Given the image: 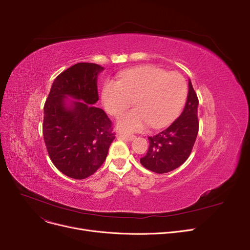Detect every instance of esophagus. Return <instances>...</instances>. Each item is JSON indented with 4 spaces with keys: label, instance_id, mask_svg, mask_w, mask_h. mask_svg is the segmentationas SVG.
Instances as JSON below:
<instances>
[{
    "label": "esophagus",
    "instance_id": "34e87169",
    "mask_svg": "<svg viewBox=\"0 0 250 250\" xmlns=\"http://www.w3.org/2000/svg\"><path fill=\"white\" fill-rule=\"evenodd\" d=\"M118 137H120L123 140H125V141H133L136 138L135 136H127V135H124V134H120V135H118Z\"/></svg>",
    "mask_w": 250,
    "mask_h": 250
}]
</instances>
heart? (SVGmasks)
Here are the masks:
<instances>
[{"label":"heart","mask_w":250,"mask_h":250,"mask_svg":"<svg viewBox=\"0 0 250 250\" xmlns=\"http://www.w3.org/2000/svg\"><path fill=\"white\" fill-rule=\"evenodd\" d=\"M187 96L188 85L182 75L155 65L127 70L120 75V81L107 80L101 95L105 111L113 116L124 112L134 100L136 108L117 121V128L125 134L142 132L148 125L158 128L170 124Z\"/></svg>","instance_id":"obj_1"}]
</instances>
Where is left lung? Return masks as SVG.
<instances>
[{
    "label": "left lung",
    "mask_w": 250,
    "mask_h": 250,
    "mask_svg": "<svg viewBox=\"0 0 250 250\" xmlns=\"http://www.w3.org/2000/svg\"><path fill=\"white\" fill-rule=\"evenodd\" d=\"M188 95L180 116L166 129L149 137L147 154L140 159L141 164L156 173H167L185 163L189 157L199 132V98L188 83Z\"/></svg>",
    "instance_id": "8db88e82"
}]
</instances>
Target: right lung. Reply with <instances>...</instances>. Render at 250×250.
<instances>
[{
    "instance_id": "1",
    "label": "right lung",
    "mask_w": 250,
    "mask_h": 250,
    "mask_svg": "<svg viewBox=\"0 0 250 250\" xmlns=\"http://www.w3.org/2000/svg\"><path fill=\"white\" fill-rule=\"evenodd\" d=\"M97 63L78 62L61 73L44 103L43 139L49 158L62 173L84 179L97 171L115 139L112 123L104 110L94 107L98 99ZM74 102L69 109L64 97Z\"/></svg>"
}]
</instances>
